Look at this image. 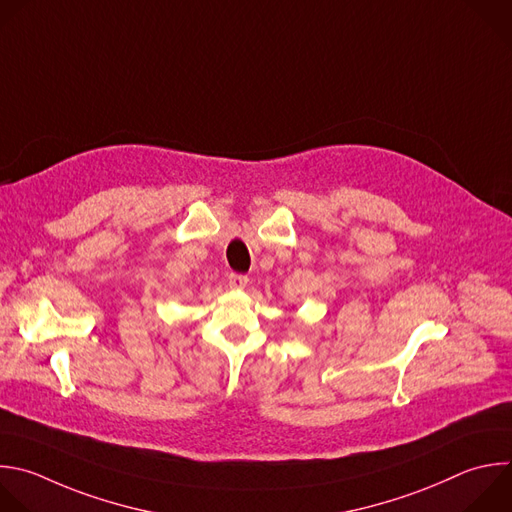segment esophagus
<instances>
[{"mask_svg": "<svg viewBox=\"0 0 512 512\" xmlns=\"http://www.w3.org/2000/svg\"><path fill=\"white\" fill-rule=\"evenodd\" d=\"M227 283H229L231 289H245L247 283H249V277L247 275H239V273H231Z\"/></svg>", "mask_w": 512, "mask_h": 512, "instance_id": "obj_1", "label": "esophagus"}]
</instances>
